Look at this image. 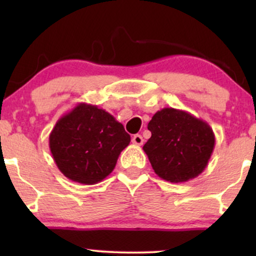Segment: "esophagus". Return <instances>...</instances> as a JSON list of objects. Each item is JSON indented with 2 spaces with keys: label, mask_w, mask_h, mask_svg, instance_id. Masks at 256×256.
<instances>
[{
  "label": "esophagus",
  "mask_w": 256,
  "mask_h": 256,
  "mask_svg": "<svg viewBox=\"0 0 256 256\" xmlns=\"http://www.w3.org/2000/svg\"><path fill=\"white\" fill-rule=\"evenodd\" d=\"M132 143L136 146H142L143 144V137L140 136V134H134V136L132 137Z\"/></svg>",
  "instance_id": "esophagus-1"
}]
</instances>
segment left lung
I'll return each instance as SVG.
<instances>
[{
  "label": "left lung",
  "instance_id": "8db88e82",
  "mask_svg": "<svg viewBox=\"0 0 256 256\" xmlns=\"http://www.w3.org/2000/svg\"><path fill=\"white\" fill-rule=\"evenodd\" d=\"M148 130L152 137L143 150L158 177L183 183L204 171L216 146L207 122L185 110L164 108L152 116Z\"/></svg>",
  "mask_w": 256,
  "mask_h": 256
}]
</instances>
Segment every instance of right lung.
<instances>
[{"label": "right lung", "mask_w": 256, "mask_h": 256, "mask_svg": "<svg viewBox=\"0 0 256 256\" xmlns=\"http://www.w3.org/2000/svg\"><path fill=\"white\" fill-rule=\"evenodd\" d=\"M130 140L112 114L82 102L58 120L49 134V148L64 177L92 185L110 174Z\"/></svg>", "instance_id": "1"}]
</instances>
